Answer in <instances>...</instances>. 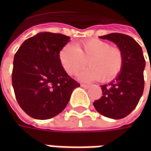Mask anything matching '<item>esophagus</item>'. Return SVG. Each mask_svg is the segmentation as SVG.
<instances>
[{
  "mask_svg": "<svg viewBox=\"0 0 151 151\" xmlns=\"http://www.w3.org/2000/svg\"><path fill=\"white\" fill-rule=\"evenodd\" d=\"M81 86H82V87H84V88H86V89H88L89 87H90V86L86 85V84H81Z\"/></svg>",
  "mask_w": 151,
  "mask_h": 151,
  "instance_id": "obj_1",
  "label": "esophagus"
}]
</instances>
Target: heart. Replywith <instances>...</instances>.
I'll list each match as a JSON object with an SVG mask.
<instances>
[{
    "label": "heart",
    "mask_w": 151,
    "mask_h": 151,
    "mask_svg": "<svg viewBox=\"0 0 151 151\" xmlns=\"http://www.w3.org/2000/svg\"><path fill=\"white\" fill-rule=\"evenodd\" d=\"M60 61L69 75H74L88 61L90 65L79 74L82 81L99 78L101 82H110L122 70L124 56L121 50L105 41L91 39L82 41L77 47L67 44L60 52Z\"/></svg>",
    "instance_id": "obj_1"
}]
</instances>
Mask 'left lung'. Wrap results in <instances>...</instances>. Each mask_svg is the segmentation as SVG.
Instances as JSON below:
<instances>
[{
  "label": "left lung",
  "mask_w": 151,
  "mask_h": 151,
  "mask_svg": "<svg viewBox=\"0 0 151 151\" xmlns=\"http://www.w3.org/2000/svg\"><path fill=\"white\" fill-rule=\"evenodd\" d=\"M99 38L116 44L123 53L124 65L112 82L101 86L103 96L93 104L104 116L122 119L133 111L142 95L146 60L141 46L127 35L111 33Z\"/></svg>",
  "instance_id": "left-lung-1"
}]
</instances>
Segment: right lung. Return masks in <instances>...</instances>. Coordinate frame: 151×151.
<instances>
[{"label": "right lung", "mask_w": 151, "mask_h": 151, "mask_svg": "<svg viewBox=\"0 0 151 151\" xmlns=\"http://www.w3.org/2000/svg\"><path fill=\"white\" fill-rule=\"evenodd\" d=\"M70 37L41 32L25 40L14 58L12 84L16 99L32 118L47 120L65 108L80 84L60 61V52Z\"/></svg>", "instance_id": "right-lung-1"}]
</instances>
